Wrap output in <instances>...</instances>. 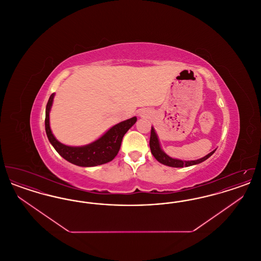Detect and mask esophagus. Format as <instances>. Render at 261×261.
I'll list each match as a JSON object with an SVG mask.
<instances>
[{
  "label": "esophagus",
  "mask_w": 261,
  "mask_h": 261,
  "mask_svg": "<svg viewBox=\"0 0 261 261\" xmlns=\"http://www.w3.org/2000/svg\"><path fill=\"white\" fill-rule=\"evenodd\" d=\"M143 114H145V113H144V112H141V115H143Z\"/></svg>",
  "instance_id": "1"
}]
</instances>
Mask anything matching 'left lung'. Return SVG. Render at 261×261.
I'll return each mask as SVG.
<instances>
[{"label":"left lung","mask_w":261,"mask_h":261,"mask_svg":"<svg viewBox=\"0 0 261 261\" xmlns=\"http://www.w3.org/2000/svg\"><path fill=\"white\" fill-rule=\"evenodd\" d=\"M149 148H150V151L152 153V155L154 156V159L159 162H161L164 165L167 166H171V167H188V166H192V165H196L199 164L200 162L206 161L210 156H211L214 151L212 150L208 154H206L205 156L196 160V161H182V160H178V159H173L171 156H169L168 154H166L164 152V150L162 149L160 140L158 134L154 130V128L151 126V130H150V138H149Z\"/></svg>","instance_id":"left-lung-1"}]
</instances>
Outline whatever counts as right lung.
<instances>
[{
  "label": "right lung",
  "mask_w": 261,
  "mask_h": 261,
  "mask_svg": "<svg viewBox=\"0 0 261 261\" xmlns=\"http://www.w3.org/2000/svg\"><path fill=\"white\" fill-rule=\"evenodd\" d=\"M55 93L50 96L46 107L45 129L51 146L64 160L78 166L92 167L112 162L118 153L125 133L136 123L137 117H131L112 126L96 141L79 147L64 145L54 136L50 127V112Z\"/></svg>",
  "instance_id": "1"
}]
</instances>
